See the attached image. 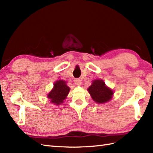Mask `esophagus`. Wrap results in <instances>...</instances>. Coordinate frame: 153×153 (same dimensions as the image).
I'll return each mask as SVG.
<instances>
[{
    "label": "esophagus",
    "instance_id": "obj_1",
    "mask_svg": "<svg viewBox=\"0 0 153 153\" xmlns=\"http://www.w3.org/2000/svg\"><path fill=\"white\" fill-rule=\"evenodd\" d=\"M74 83L76 84V85H80L81 83H82V81L79 79H76L74 80Z\"/></svg>",
    "mask_w": 153,
    "mask_h": 153
}]
</instances>
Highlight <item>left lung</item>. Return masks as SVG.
Masks as SVG:
<instances>
[{"label": "left lung", "mask_w": 153, "mask_h": 153, "mask_svg": "<svg viewBox=\"0 0 153 153\" xmlns=\"http://www.w3.org/2000/svg\"><path fill=\"white\" fill-rule=\"evenodd\" d=\"M92 99L97 103H105L112 98L113 91L105 85L102 79H95L88 89Z\"/></svg>", "instance_id": "left-lung-1"}]
</instances>
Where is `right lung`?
Instances as JSON below:
<instances>
[{
	"label": "right lung",
	"mask_w": 153,
	"mask_h": 153,
	"mask_svg": "<svg viewBox=\"0 0 153 153\" xmlns=\"http://www.w3.org/2000/svg\"><path fill=\"white\" fill-rule=\"evenodd\" d=\"M70 90L65 81L58 80L54 83L53 89L47 95V98L49 99L51 103L59 105L66 99Z\"/></svg>",
	"instance_id": "1"
}]
</instances>
